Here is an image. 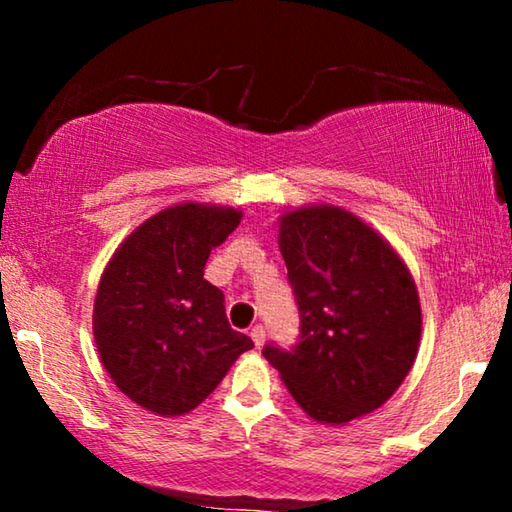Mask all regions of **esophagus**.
Returning <instances> with one entry per match:
<instances>
[{
    "mask_svg": "<svg viewBox=\"0 0 512 512\" xmlns=\"http://www.w3.org/2000/svg\"><path fill=\"white\" fill-rule=\"evenodd\" d=\"M251 340H254L256 347H263L265 345V328L261 324H256L254 328H251Z\"/></svg>",
    "mask_w": 512,
    "mask_h": 512,
    "instance_id": "1",
    "label": "esophagus"
}]
</instances>
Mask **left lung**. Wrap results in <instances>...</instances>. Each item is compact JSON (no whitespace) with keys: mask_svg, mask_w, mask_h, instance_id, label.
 <instances>
[{"mask_svg":"<svg viewBox=\"0 0 512 512\" xmlns=\"http://www.w3.org/2000/svg\"><path fill=\"white\" fill-rule=\"evenodd\" d=\"M289 284L300 317L298 342H268L307 415L345 424L387 401L408 375L422 335L417 286L373 228L338 207H303L279 223Z\"/></svg>","mask_w":512,"mask_h":512,"instance_id":"obj_1","label":"left lung"}]
</instances>
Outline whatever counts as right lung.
Returning a JSON list of instances; mask_svg holds the SVG:
<instances>
[{
	"mask_svg": "<svg viewBox=\"0 0 512 512\" xmlns=\"http://www.w3.org/2000/svg\"><path fill=\"white\" fill-rule=\"evenodd\" d=\"M230 207L177 205L142 223L100 279L93 333L125 396L156 415H184L254 347L233 331L223 293L205 279L212 249L240 226Z\"/></svg>",
	"mask_w": 512,
	"mask_h": 512,
	"instance_id": "1",
	"label": "right lung"
}]
</instances>
